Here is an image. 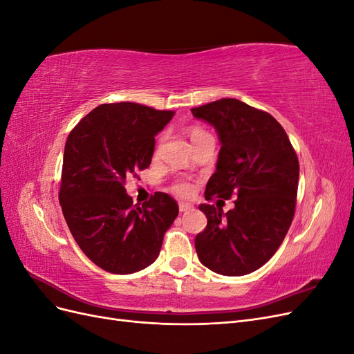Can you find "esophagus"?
<instances>
[{
	"mask_svg": "<svg viewBox=\"0 0 354 354\" xmlns=\"http://www.w3.org/2000/svg\"><path fill=\"white\" fill-rule=\"evenodd\" d=\"M178 209H180V212H186V211L192 209V205L187 202H178Z\"/></svg>",
	"mask_w": 354,
	"mask_h": 354,
	"instance_id": "1",
	"label": "esophagus"
}]
</instances>
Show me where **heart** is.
<instances>
[{
  "label": "heart",
  "instance_id": "b5f03b06",
  "mask_svg": "<svg viewBox=\"0 0 354 354\" xmlns=\"http://www.w3.org/2000/svg\"><path fill=\"white\" fill-rule=\"evenodd\" d=\"M189 136H190L192 143H194V142L199 140V138L205 137V136H209V134H208L205 130H202V128H199V127H194V128H190ZM176 190L178 192L180 195H189L190 192H192V186L187 185V183H178V185L176 186Z\"/></svg>",
  "mask_w": 354,
  "mask_h": 354
}]
</instances>
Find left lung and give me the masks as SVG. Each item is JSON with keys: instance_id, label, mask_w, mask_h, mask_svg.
Listing matches in <instances>:
<instances>
[{"instance_id": "obj_1", "label": "left lung", "mask_w": 354, "mask_h": 354, "mask_svg": "<svg viewBox=\"0 0 354 354\" xmlns=\"http://www.w3.org/2000/svg\"><path fill=\"white\" fill-rule=\"evenodd\" d=\"M214 127L220 152L205 199L238 195L234 208L201 203L207 227L195 238L199 261L223 276L260 269L283 242L295 211L299 165L291 142L272 115L238 99L192 109Z\"/></svg>"}]
</instances>
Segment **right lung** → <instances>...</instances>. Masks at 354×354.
Returning <instances> with one entry per match:
<instances>
[{
    "mask_svg": "<svg viewBox=\"0 0 354 354\" xmlns=\"http://www.w3.org/2000/svg\"><path fill=\"white\" fill-rule=\"evenodd\" d=\"M174 113L128 102L100 104L68 137L62 211L82 252L106 272L130 274L151 266L178 216L169 195L156 192L136 208L124 187L151 165L155 136Z\"/></svg>",
    "mask_w": 354,
    "mask_h": 354,
    "instance_id": "1",
    "label": "right lung"
}]
</instances>
